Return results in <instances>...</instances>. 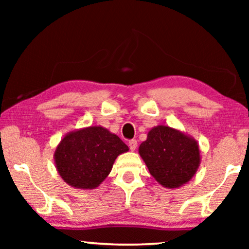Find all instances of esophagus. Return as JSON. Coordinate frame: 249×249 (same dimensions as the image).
<instances>
[{"label":"esophagus","instance_id":"obj_1","mask_svg":"<svg viewBox=\"0 0 249 249\" xmlns=\"http://www.w3.org/2000/svg\"><path fill=\"white\" fill-rule=\"evenodd\" d=\"M128 146H129L130 150L134 151L135 149H136V147H137V141L136 140H130L128 142Z\"/></svg>","mask_w":249,"mask_h":249}]
</instances>
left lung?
<instances>
[{"instance_id":"obj_1","label":"left lung","mask_w":249,"mask_h":249,"mask_svg":"<svg viewBox=\"0 0 249 249\" xmlns=\"http://www.w3.org/2000/svg\"><path fill=\"white\" fill-rule=\"evenodd\" d=\"M138 153L155 180L168 189L188 183L201 162L200 147L195 138L167 125L151 128Z\"/></svg>"}]
</instances>
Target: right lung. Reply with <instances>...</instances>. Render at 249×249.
<instances>
[{
	"label": "right lung",
	"mask_w": 249,
	"mask_h": 249,
	"mask_svg": "<svg viewBox=\"0 0 249 249\" xmlns=\"http://www.w3.org/2000/svg\"><path fill=\"white\" fill-rule=\"evenodd\" d=\"M128 150L108 129L88 126L65 135L54 150V166L70 187L91 190L107 179L117 156Z\"/></svg>",
	"instance_id": "obj_1"
}]
</instances>
